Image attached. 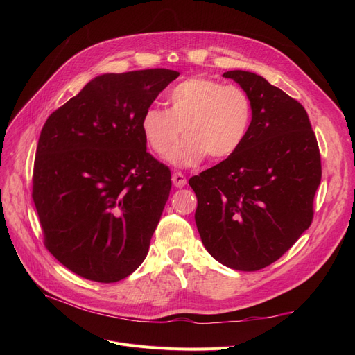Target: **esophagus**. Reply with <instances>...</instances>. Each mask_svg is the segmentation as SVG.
I'll return each instance as SVG.
<instances>
[{
	"instance_id": "esophagus-1",
	"label": "esophagus",
	"mask_w": 355,
	"mask_h": 355,
	"mask_svg": "<svg viewBox=\"0 0 355 355\" xmlns=\"http://www.w3.org/2000/svg\"><path fill=\"white\" fill-rule=\"evenodd\" d=\"M171 182L176 188H182L187 185V178L180 173V171H175L173 176H171Z\"/></svg>"
}]
</instances>
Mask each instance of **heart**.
<instances>
[{"mask_svg": "<svg viewBox=\"0 0 355 355\" xmlns=\"http://www.w3.org/2000/svg\"><path fill=\"white\" fill-rule=\"evenodd\" d=\"M167 105V110L148 108L141 130L157 155H164L180 133L185 136L167 157L175 166H197L207 155L216 161L228 158L249 135L252 99L239 85L192 77L168 92Z\"/></svg>", "mask_w": 355, "mask_h": 355, "instance_id": "b5f03b06", "label": "heart"}]
</instances>
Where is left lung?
Segmentation results:
<instances>
[{"label":"left lung","mask_w":355,"mask_h":355,"mask_svg":"<svg viewBox=\"0 0 355 355\" xmlns=\"http://www.w3.org/2000/svg\"><path fill=\"white\" fill-rule=\"evenodd\" d=\"M223 77L250 96L252 124L237 153L189 179L196 223L218 262L257 271L280 259L313 222L320 149L296 99L253 72Z\"/></svg>","instance_id":"left-lung-1"}]
</instances>
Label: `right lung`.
Returning a JSON list of instances; mask_svg holds the SVG:
<instances>
[{"label": "right lung", "instance_id": "1", "mask_svg": "<svg viewBox=\"0 0 355 355\" xmlns=\"http://www.w3.org/2000/svg\"><path fill=\"white\" fill-rule=\"evenodd\" d=\"M178 77L163 68L99 75L42 127L32 198L44 245L83 278L115 283L145 261L171 173L146 153L141 118Z\"/></svg>", "mask_w": 355, "mask_h": 355}]
</instances>
